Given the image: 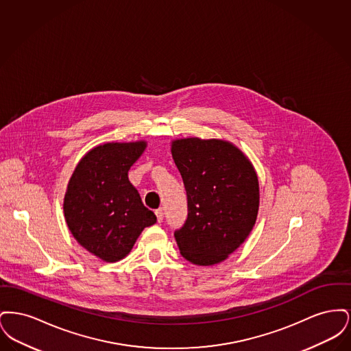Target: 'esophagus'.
Here are the masks:
<instances>
[{
	"label": "esophagus",
	"mask_w": 351,
	"mask_h": 351,
	"mask_svg": "<svg viewBox=\"0 0 351 351\" xmlns=\"http://www.w3.org/2000/svg\"><path fill=\"white\" fill-rule=\"evenodd\" d=\"M155 215H156V219H158V222H162V221H163V218H165V212H163V209H156V210H155Z\"/></svg>",
	"instance_id": "obj_1"
}]
</instances>
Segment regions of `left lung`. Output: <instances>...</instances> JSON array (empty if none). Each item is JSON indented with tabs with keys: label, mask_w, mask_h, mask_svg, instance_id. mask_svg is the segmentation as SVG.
I'll return each mask as SVG.
<instances>
[{
	"label": "left lung",
	"mask_w": 351,
	"mask_h": 351,
	"mask_svg": "<svg viewBox=\"0 0 351 351\" xmlns=\"http://www.w3.org/2000/svg\"><path fill=\"white\" fill-rule=\"evenodd\" d=\"M171 152L188 200V217L173 234L180 254L197 266L219 263L255 225L256 172L242 151L221 139H176Z\"/></svg>",
	"instance_id": "left-lung-1"
}]
</instances>
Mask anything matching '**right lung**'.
<instances>
[{"mask_svg":"<svg viewBox=\"0 0 351 351\" xmlns=\"http://www.w3.org/2000/svg\"><path fill=\"white\" fill-rule=\"evenodd\" d=\"M145 149V141L100 145L84 155L69 179L63 204L68 229L105 262L125 258L156 222L128 176Z\"/></svg>","mask_w":351,"mask_h":351,"instance_id":"1","label":"right lung"}]
</instances>
